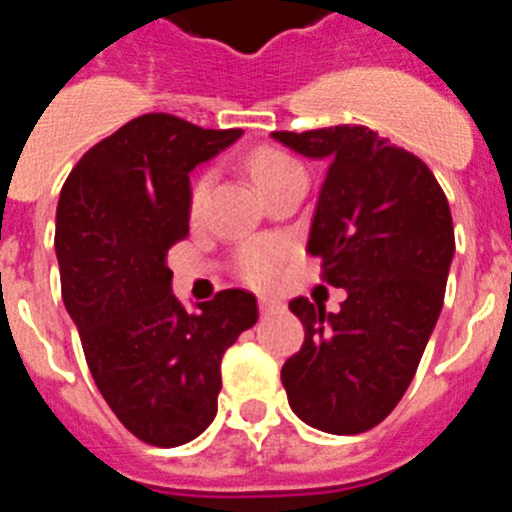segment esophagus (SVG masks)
Instances as JSON below:
<instances>
[{"label":"esophagus","instance_id":"esophagus-1","mask_svg":"<svg viewBox=\"0 0 512 512\" xmlns=\"http://www.w3.org/2000/svg\"><path fill=\"white\" fill-rule=\"evenodd\" d=\"M259 307H261V312H264V315H271V312H279V310H284V305H282V302H277V300H269V297H261V300H259Z\"/></svg>","mask_w":512,"mask_h":512}]
</instances>
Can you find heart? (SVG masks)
I'll list each match as a JSON object with an SVG mask.
<instances>
[{
	"label": "heart",
	"instance_id": "obj_1",
	"mask_svg": "<svg viewBox=\"0 0 512 512\" xmlns=\"http://www.w3.org/2000/svg\"><path fill=\"white\" fill-rule=\"evenodd\" d=\"M248 174H251L253 184L259 187V192H264L269 184H274L279 176H284L287 171L300 169L297 161L292 156H287L284 151L277 148H256V151L248 156L246 161ZM207 189H210V174L200 176L192 187V212H200L205 205ZM284 246L277 241H253L238 256V266H241V277L246 279L253 287H269L274 284V279L279 277V269H282L284 261Z\"/></svg>",
	"mask_w": 512,
	"mask_h": 512
}]
</instances>
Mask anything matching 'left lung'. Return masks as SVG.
Here are the masks:
<instances>
[{
    "label": "left lung",
    "mask_w": 512,
    "mask_h": 512,
    "mask_svg": "<svg viewBox=\"0 0 512 512\" xmlns=\"http://www.w3.org/2000/svg\"><path fill=\"white\" fill-rule=\"evenodd\" d=\"M328 164L307 251L323 279L346 289L338 312L297 297L305 343L282 366L289 408L325 433L382 423L415 377L443 307L454 223L436 176L364 125L271 133Z\"/></svg>",
    "instance_id": "8db88e82"
}]
</instances>
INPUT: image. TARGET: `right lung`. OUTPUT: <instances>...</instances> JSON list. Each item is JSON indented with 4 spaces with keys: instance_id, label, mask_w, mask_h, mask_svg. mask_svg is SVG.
<instances>
[{
    "instance_id": "right-lung-1",
    "label": "right lung",
    "mask_w": 512,
    "mask_h": 512,
    "mask_svg": "<svg viewBox=\"0 0 512 512\" xmlns=\"http://www.w3.org/2000/svg\"><path fill=\"white\" fill-rule=\"evenodd\" d=\"M241 135L140 115L81 156L58 200L63 305L89 372L117 420L161 449L215 420L223 354L259 320L246 289H223L189 312L171 295L166 264L189 233V174Z\"/></svg>"
}]
</instances>
